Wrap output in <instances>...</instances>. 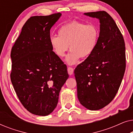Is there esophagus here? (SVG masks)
Wrapping results in <instances>:
<instances>
[{
    "mask_svg": "<svg viewBox=\"0 0 133 133\" xmlns=\"http://www.w3.org/2000/svg\"><path fill=\"white\" fill-rule=\"evenodd\" d=\"M67 70H68V73L69 75H72L74 72V69L71 68V67H68L67 68Z\"/></svg>",
    "mask_w": 133,
    "mask_h": 133,
    "instance_id": "1",
    "label": "esophagus"
}]
</instances>
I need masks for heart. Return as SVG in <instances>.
Returning <instances> with one entry per match:
<instances>
[{
	"mask_svg": "<svg viewBox=\"0 0 133 133\" xmlns=\"http://www.w3.org/2000/svg\"><path fill=\"white\" fill-rule=\"evenodd\" d=\"M58 35L50 37L52 51L58 57H63L69 47L71 51L65 61L69 65H73L80 57L87 58L94 52L97 47L100 32L96 25L72 21L62 26L58 31Z\"/></svg>",
	"mask_w": 133,
	"mask_h": 133,
	"instance_id": "obj_1",
	"label": "heart"
}]
</instances>
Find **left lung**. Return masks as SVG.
<instances>
[{
    "mask_svg": "<svg viewBox=\"0 0 133 133\" xmlns=\"http://www.w3.org/2000/svg\"><path fill=\"white\" fill-rule=\"evenodd\" d=\"M99 20L100 36L94 52L74 70L77 97L90 110H99L112 101L126 66L125 42L113 19L104 11L83 14Z\"/></svg>",
    "mask_w": 133,
    "mask_h": 133,
    "instance_id": "left-lung-1",
    "label": "left lung"
}]
</instances>
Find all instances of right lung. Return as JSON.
<instances>
[{
  "label": "right lung",
  "instance_id": "obj_1",
  "mask_svg": "<svg viewBox=\"0 0 133 133\" xmlns=\"http://www.w3.org/2000/svg\"><path fill=\"white\" fill-rule=\"evenodd\" d=\"M62 16L28 19L12 46L11 81L19 101L31 113L48 116L57 107L69 77L66 65L52 51L50 30Z\"/></svg>",
  "mask_w": 133,
  "mask_h": 133
}]
</instances>
